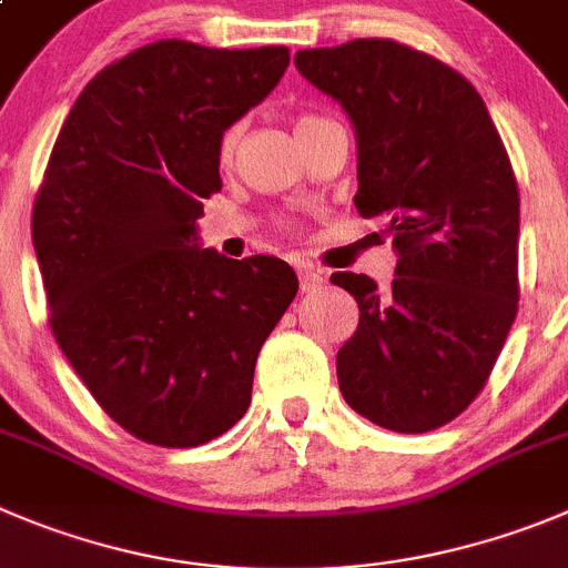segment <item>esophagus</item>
Masks as SVG:
<instances>
[{"mask_svg":"<svg viewBox=\"0 0 568 568\" xmlns=\"http://www.w3.org/2000/svg\"><path fill=\"white\" fill-rule=\"evenodd\" d=\"M296 274H300L302 294H311V291H316L322 283H325L322 272H320V268H314V266H300V268H296Z\"/></svg>","mask_w":568,"mask_h":568,"instance_id":"1","label":"esophagus"}]
</instances>
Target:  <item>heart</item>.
Wrapping results in <instances>:
<instances>
[{
    "instance_id": "b5f03b06",
    "label": "heart",
    "mask_w": 568,
    "mask_h": 568,
    "mask_svg": "<svg viewBox=\"0 0 568 568\" xmlns=\"http://www.w3.org/2000/svg\"><path fill=\"white\" fill-rule=\"evenodd\" d=\"M314 123H320V116H300V120H296V131H302V129H308V125H314ZM237 129H230L226 131L224 136H221V148H219V153H221V162H232V156H235V148H237Z\"/></svg>"
}]
</instances>
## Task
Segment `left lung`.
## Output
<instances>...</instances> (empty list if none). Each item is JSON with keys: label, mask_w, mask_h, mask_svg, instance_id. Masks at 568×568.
<instances>
[{"label": "left lung", "mask_w": 568, "mask_h": 568, "mask_svg": "<svg viewBox=\"0 0 568 568\" xmlns=\"http://www.w3.org/2000/svg\"><path fill=\"white\" fill-rule=\"evenodd\" d=\"M302 78L356 129V210L381 219L395 280L336 272L358 327L336 356L344 400L423 434L463 415L518 311V184L485 100L457 69L392 39L300 50Z\"/></svg>", "instance_id": "obj_1"}]
</instances>
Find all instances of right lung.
I'll list each match as a JSON object with an SVG mask.
<instances>
[{
	"label": "right lung",
	"instance_id": "obj_1",
	"mask_svg": "<svg viewBox=\"0 0 568 568\" xmlns=\"http://www.w3.org/2000/svg\"><path fill=\"white\" fill-rule=\"evenodd\" d=\"M288 61L285 47H140L87 83L50 153L33 204L50 327L142 443L193 448L230 432L300 288L285 260L195 243L201 199L221 190V136Z\"/></svg>",
	"mask_w": 568,
	"mask_h": 568
}]
</instances>
